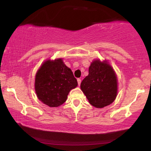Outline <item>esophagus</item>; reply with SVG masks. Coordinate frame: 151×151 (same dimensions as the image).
<instances>
[{
    "label": "esophagus",
    "instance_id": "1",
    "mask_svg": "<svg viewBox=\"0 0 151 151\" xmlns=\"http://www.w3.org/2000/svg\"><path fill=\"white\" fill-rule=\"evenodd\" d=\"M78 80V86L80 85V84H81V79H80V78H78L77 80Z\"/></svg>",
    "mask_w": 151,
    "mask_h": 151
}]
</instances>
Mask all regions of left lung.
Segmentation results:
<instances>
[{"mask_svg":"<svg viewBox=\"0 0 151 151\" xmlns=\"http://www.w3.org/2000/svg\"><path fill=\"white\" fill-rule=\"evenodd\" d=\"M80 88L91 104L103 108L111 104L116 98L117 77L106 62L96 60L91 64L88 75L82 81Z\"/></svg>","mask_w":151,"mask_h":151,"instance_id":"1","label":"left lung"}]
</instances>
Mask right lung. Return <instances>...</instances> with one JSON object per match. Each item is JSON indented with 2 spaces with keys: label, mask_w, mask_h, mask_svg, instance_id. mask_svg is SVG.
I'll return each mask as SVG.
<instances>
[{
  "label": "right lung",
  "mask_w": 151,
  "mask_h": 151,
  "mask_svg": "<svg viewBox=\"0 0 151 151\" xmlns=\"http://www.w3.org/2000/svg\"><path fill=\"white\" fill-rule=\"evenodd\" d=\"M77 86L73 72L62 59L45 62L35 80V90L38 99L50 107L63 104L70 91Z\"/></svg>",
  "instance_id": "add662e5"
}]
</instances>
